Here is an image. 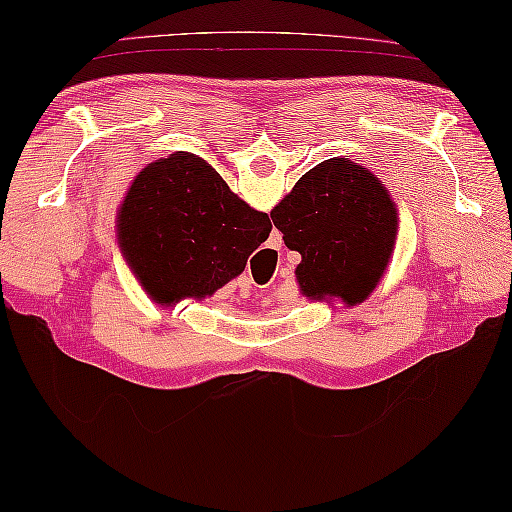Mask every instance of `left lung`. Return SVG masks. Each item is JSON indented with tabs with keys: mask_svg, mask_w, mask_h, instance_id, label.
<instances>
[{
	"mask_svg": "<svg viewBox=\"0 0 512 512\" xmlns=\"http://www.w3.org/2000/svg\"><path fill=\"white\" fill-rule=\"evenodd\" d=\"M291 251H298L300 291L358 305L374 291L397 235V210L379 177L346 159L307 170L270 212Z\"/></svg>",
	"mask_w": 512,
	"mask_h": 512,
	"instance_id": "1",
	"label": "left lung"
}]
</instances>
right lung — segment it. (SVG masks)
<instances>
[{
	"label": "right lung",
	"mask_w": 512,
	"mask_h": 512,
	"mask_svg": "<svg viewBox=\"0 0 512 512\" xmlns=\"http://www.w3.org/2000/svg\"><path fill=\"white\" fill-rule=\"evenodd\" d=\"M120 244L157 302L205 298L244 270L272 231L207 161L175 152L133 180L120 210Z\"/></svg>",
	"instance_id": "add662e5"
}]
</instances>
